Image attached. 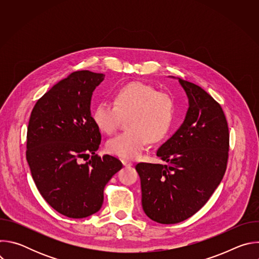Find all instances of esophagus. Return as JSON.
Instances as JSON below:
<instances>
[{"label": "esophagus", "instance_id": "obj_1", "mask_svg": "<svg viewBox=\"0 0 259 259\" xmlns=\"http://www.w3.org/2000/svg\"><path fill=\"white\" fill-rule=\"evenodd\" d=\"M122 163L125 167H129V166H132V162L130 161H127V160H122Z\"/></svg>", "mask_w": 259, "mask_h": 259}]
</instances>
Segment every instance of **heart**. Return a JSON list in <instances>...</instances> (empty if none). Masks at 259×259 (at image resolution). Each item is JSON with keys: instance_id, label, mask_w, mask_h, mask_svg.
Here are the masks:
<instances>
[{"instance_id": "1", "label": "heart", "mask_w": 259, "mask_h": 259, "mask_svg": "<svg viewBox=\"0 0 259 259\" xmlns=\"http://www.w3.org/2000/svg\"><path fill=\"white\" fill-rule=\"evenodd\" d=\"M128 116L129 130L109 139L106 150L132 160L142 154L150 140L157 142L168 133L175 118V101L151 85L134 82L115 92L114 103L99 102L92 114L94 124L104 134H113Z\"/></svg>"}]
</instances>
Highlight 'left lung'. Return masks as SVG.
I'll return each mask as SVG.
<instances>
[{"label": "left lung", "instance_id": "left-lung-1", "mask_svg": "<svg viewBox=\"0 0 259 259\" xmlns=\"http://www.w3.org/2000/svg\"><path fill=\"white\" fill-rule=\"evenodd\" d=\"M190 107L181 127L157 156L164 164L138 163L142 208L152 220L178 224L210 199L227 170L230 132L220 104L200 86L179 79Z\"/></svg>", "mask_w": 259, "mask_h": 259}]
</instances>
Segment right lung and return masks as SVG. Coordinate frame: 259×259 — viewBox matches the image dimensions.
<instances>
[{
  "mask_svg": "<svg viewBox=\"0 0 259 259\" xmlns=\"http://www.w3.org/2000/svg\"><path fill=\"white\" fill-rule=\"evenodd\" d=\"M104 77L71 72L36 101L28 122L26 161L35 187L53 209L70 218L96 213L106 183L123 166L113 156L95 154L101 134L90 102Z\"/></svg>",
  "mask_w": 259,
  "mask_h": 259,
  "instance_id": "add662e5",
  "label": "right lung"
}]
</instances>
